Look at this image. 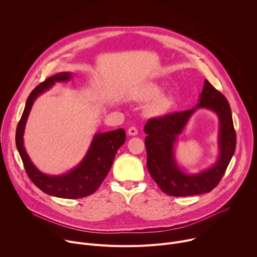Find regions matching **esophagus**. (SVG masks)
Listing matches in <instances>:
<instances>
[{"label": "esophagus", "instance_id": "esophagus-1", "mask_svg": "<svg viewBox=\"0 0 257 257\" xmlns=\"http://www.w3.org/2000/svg\"><path fill=\"white\" fill-rule=\"evenodd\" d=\"M128 135H130V136H135V135H137V133H138V131H137V129L135 128V127H130L129 129H128Z\"/></svg>", "mask_w": 257, "mask_h": 257}]
</instances>
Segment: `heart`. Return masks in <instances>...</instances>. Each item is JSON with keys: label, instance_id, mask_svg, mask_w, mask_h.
Masks as SVG:
<instances>
[{"label": "heart", "instance_id": "1", "mask_svg": "<svg viewBox=\"0 0 257 257\" xmlns=\"http://www.w3.org/2000/svg\"><path fill=\"white\" fill-rule=\"evenodd\" d=\"M163 86L156 81H149L140 85L133 93L138 102L152 100L145 107V113L153 118L165 116L174 104V94L171 91H162Z\"/></svg>", "mask_w": 257, "mask_h": 257}]
</instances>
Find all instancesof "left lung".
Here are the masks:
<instances>
[{"mask_svg": "<svg viewBox=\"0 0 257 257\" xmlns=\"http://www.w3.org/2000/svg\"><path fill=\"white\" fill-rule=\"evenodd\" d=\"M209 109L219 119L217 161L209 168L194 174L178 166L174 146L194 113ZM145 148L148 169L163 192L172 196H190L210 192L221 181L236 149V132L227 98L207 80L204 81L198 103L187 111L151 119L145 124Z\"/></svg>", "mask_w": 257, "mask_h": 257, "instance_id": "left-lung-1", "label": "left lung"}]
</instances>
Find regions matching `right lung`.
Instances as JSON below:
<instances>
[{
  "label": "right lung",
  "mask_w": 257,
  "mask_h": 257,
  "mask_svg": "<svg viewBox=\"0 0 257 257\" xmlns=\"http://www.w3.org/2000/svg\"><path fill=\"white\" fill-rule=\"evenodd\" d=\"M72 76L71 72H61L36 86L26 100L23 114L16 129L17 151L30 180L45 193L67 199L82 198L92 194L106 177L118 150L126 140L125 131L121 128L108 132H97L93 135L89 148L81 162L67 173L49 175L35 167L24 148L23 138L31 107L41 94L49 90L57 82L71 80Z\"/></svg>",
  "instance_id": "obj_1"
}]
</instances>
